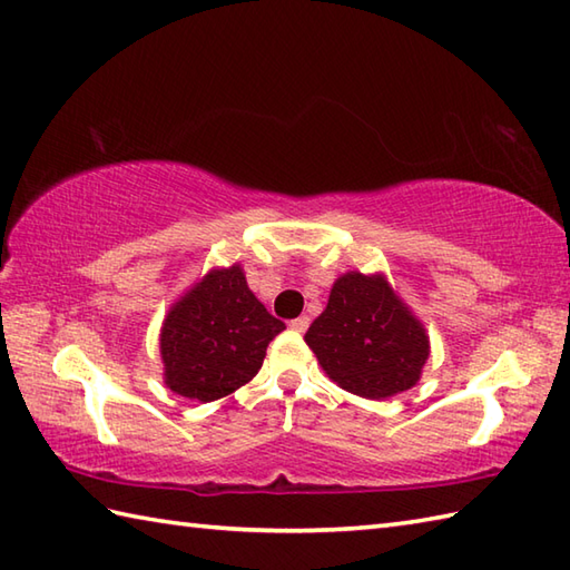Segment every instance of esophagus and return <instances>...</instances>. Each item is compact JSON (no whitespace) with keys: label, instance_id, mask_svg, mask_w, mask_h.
<instances>
[{"label":"esophagus","instance_id":"obj_1","mask_svg":"<svg viewBox=\"0 0 570 570\" xmlns=\"http://www.w3.org/2000/svg\"><path fill=\"white\" fill-rule=\"evenodd\" d=\"M288 325H292V328H294L296 333H306L308 325H311V318H308V316H298V318H294Z\"/></svg>","mask_w":570,"mask_h":570}]
</instances>
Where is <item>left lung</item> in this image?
<instances>
[{"label":"left lung","mask_w":570,"mask_h":570,"mask_svg":"<svg viewBox=\"0 0 570 570\" xmlns=\"http://www.w3.org/2000/svg\"><path fill=\"white\" fill-rule=\"evenodd\" d=\"M308 347L343 390L386 399L411 390L429 357V335L382 276L345 274L311 323Z\"/></svg>","instance_id":"left-lung-1"}]
</instances>
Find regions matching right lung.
Returning a JSON list of instances; mask_svg holds the SVG:
<instances>
[{
    "label": "right lung",
    "mask_w": 570,
    "mask_h": 570,
    "mask_svg": "<svg viewBox=\"0 0 570 570\" xmlns=\"http://www.w3.org/2000/svg\"><path fill=\"white\" fill-rule=\"evenodd\" d=\"M286 325L266 311L239 266L210 272L166 316L161 357L171 392L215 402L259 372Z\"/></svg>",
    "instance_id": "1"
}]
</instances>
